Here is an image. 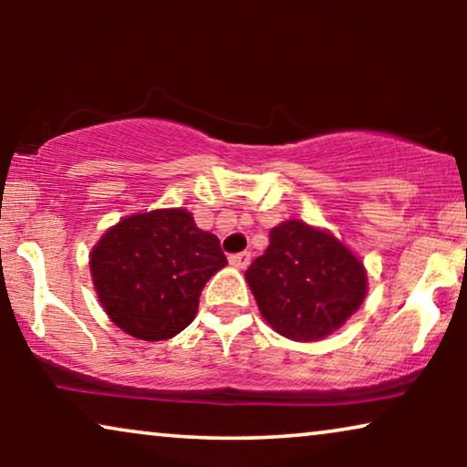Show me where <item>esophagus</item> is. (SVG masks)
<instances>
[{
    "label": "esophagus",
    "instance_id": "esophagus-1",
    "mask_svg": "<svg viewBox=\"0 0 467 467\" xmlns=\"http://www.w3.org/2000/svg\"><path fill=\"white\" fill-rule=\"evenodd\" d=\"M229 264H232L234 267H238V270H244V267L251 264V253L244 251V253L229 254Z\"/></svg>",
    "mask_w": 467,
    "mask_h": 467
}]
</instances>
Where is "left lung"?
Returning <instances> with one entry per match:
<instances>
[{"instance_id": "left-lung-1", "label": "left lung", "mask_w": 467, "mask_h": 467, "mask_svg": "<svg viewBox=\"0 0 467 467\" xmlns=\"http://www.w3.org/2000/svg\"><path fill=\"white\" fill-rule=\"evenodd\" d=\"M244 278L267 325L296 342L334 334L368 296L363 261L329 229L299 219L272 227Z\"/></svg>"}]
</instances>
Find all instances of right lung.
I'll use <instances>...</instances> for the list:
<instances>
[{"mask_svg": "<svg viewBox=\"0 0 467 467\" xmlns=\"http://www.w3.org/2000/svg\"><path fill=\"white\" fill-rule=\"evenodd\" d=\"M93 289L110 321L138 340H170L191 325L203 285L227 265L214 234L184 208L120 219L88 254Z\"/></svg>", "mask_w": 467, "mask_h": 467, "instance_id": "obj_1", "label": "right lung"}]
</instances>
